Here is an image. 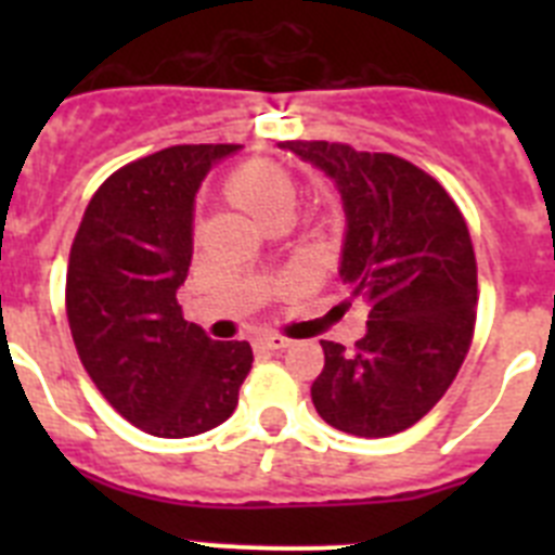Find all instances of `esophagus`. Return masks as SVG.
I'll return each instance as SVG.
<instances>
[{"label": "esophagus", "instance_id": "esophagus-1", "mask_svg": "<svg viewBox=\"0 0 555 555\" xmlns=\"http://www.w3.org/2000/svg\"><path fill=\"white\" fill-rule=\"evenodd\" d=\"M258 345L267 347V350H274V352H281L286 350V347H292V338L286 336H278V333H267V336L258 338Z\"/></svg>", "mask_w": 555, "mask_h": 555}]
</instances>
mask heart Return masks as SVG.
Returning <instances> with one entry per match:
<instances>
[{
  "label": "heart",
  "instance_id": "b5f03b06",
  "mask_svg": "<svg viewBox=\"0 0 555 555\" xmlns=\"http://www.w3.org/2000/svg\"><path fill=\"white\" fill-rule=\"evenodd\" d=\"M228 197L238 208L253 214L258 222H263L272 214L294 208L297 185H294L292 175L286 169H281V166L255 160V164L242 166V169H235L230 175Z\"/></svg>",
  "mask_w": 555,
  "mask_h": 555
}]
</instances>
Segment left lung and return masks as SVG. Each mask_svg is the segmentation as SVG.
I'll use <instances>...</instances> for the list:
<instances>
[{"label": "left lung", "mask_w": 555, "mask_h": 555, "mask_svg": "<svg viewBox=\"0 0 555 555\" xmlns=\"http://www.w3.org/2000/svg\"><path fill=\"white\" fill-rule=\"evenodd\" d=\"M281 146L336 180L347 214L338 274L370 308L352 350L322 341L317 414L352 436L400 434L442 400L473 345L478 263L464 214L439 180L391 152Z\"/></svg>", "instance_id": "left-lung-1"}]
</instances>
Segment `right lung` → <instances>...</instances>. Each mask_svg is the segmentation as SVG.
Instances as JSON below:
<instances>
[{"instance_id": "obj_1", "label": "right lung", "mask_w": 555, "mask_h": 555, "mask_svg": "<svg viewBox=\"0 0 555 555\" xmlns=\"http://www.w3.org/2000/svg\"><path fill=\"white\" fill-rule=\"evenodd\" d=\"M235 144H178L96 189L68 253L66 317L77 356L127 423L160 439L217 428L253 366L247 341L183 320L194 194Z\"/></svg>"}]
</instances>
